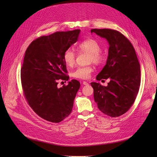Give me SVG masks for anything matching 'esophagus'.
Listing matches in <instances>:
<instances>
[{
  "mask_svg": "<svg viewBox=\"0 0 157 157\" xmlns=\"http://www.w3.org/2000/svg\"><path fill=\"white\" fill-rule=\"evenodd\" d=\"M82 85H85V86H88V83L86 81H83V83H82Z\"/></svg>",
  "mask_w": 157,
  "mask_h": 157,
  "instance_id": "34e87169",
  "label": "esophagus"
}]
</instances>
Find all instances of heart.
<instances>
[{
  "mask_svg": "<svg viewBox=\"0 0 157 157\" xmlns=\"http://www.w3.org/2000/svg\"><path fill=\"white\" fill-rule=\"evenodd\" d=\"M78 49L80 52L89 53V62L100 64L105 59L104 54L101 51V44L95 39H89L83 41L78 45ZM63 60L68 67H72L76 61V53L71 49H66L63 54ZM93 71L92 66L79 67L72 72V76L74 78L86 79L90 77Z\"/></svg>",
  "mask_w": 157,
  "mask_h": 157,
  "instance_id": "heart-1",
  "label": "heart"
}]
</instances>
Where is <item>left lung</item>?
I'll list each match as a JSON object with an SVG mask.
<instances>
[{"label":"left lung","instance_id":"1","mask_svg":"<svg viewBox=\"0 0 157 157\" xmlns=\"http://www.w3.org/2000/svg\"><path fill=\"white\" fill-rule=\"evenodd\" d=\"M109 44L106 64L97 80L110 79L108 86L92 82L98 108L111 117L125 114L134 104L141 84V69L135 49L120 32L108 29H92Z\"/></svg>","mask_w":157,"mask_h":157}]
</instances>
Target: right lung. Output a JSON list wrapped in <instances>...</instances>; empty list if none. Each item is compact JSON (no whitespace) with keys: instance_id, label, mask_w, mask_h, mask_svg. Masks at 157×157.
Segmentation results:
<instances>
[{"instance_id":"obj_1","label":"right lung","mask_w":157,"mask_h":157,"mask_svg":"<svg viewBox=\"0 0 157 157\" xmlns=\"http://www.w3.org/2000/svg\"><path fill=\"white\" fill-rule=\"evenodd\" d=\"M80 30L56 32L33 40L25 54L21 80L26 100L38 116L59 123L71 114L80 87L78 80L58 88L59 80L68 81L64 52L78 40Z\"/></svg>"}]
</instances>
